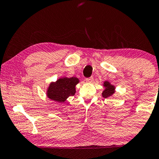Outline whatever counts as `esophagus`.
I'll return each mask as SVG.
<instances>
[{"mask_svg": "<svg viewBox=\"0 0 159 159\" xmlns=\"http://www.w3.org/2000/svg\"><path fill=\"white\" fill-rule=\"evenodd\" d=\"M86 82H88V83H91L93 81V77H90V78H87L85 79Z\"/></svg>", "mask_w": 159, "mask_h": 159, "instance_id": "34e87169", "label": "esophagus"}]
</instances>
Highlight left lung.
<instances>
[{"instance_id":"8db88e82","label":"left lung","mask_w":159,"mask_h":159,"mask_svg":"<svg viewBox=\"0 0 159 159\" xmlns=\"http://www.w3.org/2000/svg\"><path fill=\"white\" fill-rule=\"evenodd\" d=\"M104 87H105V90L102 92V96L104 98L109 97L114 93V87L113 85H111L109 82L105 81L104 83Z\"/></svg>"}]
</instances>
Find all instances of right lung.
Returning a JSON list of instances; mask_svg holds the SVG:
<instances>
[{"mask_svg":"<svg viewBox=\"0 0 159 159\" xmlns=\"http://www.w3.org/2000/svg\"><path fill=\"white\" fill-rule=\"evenodd\" d=\"M79 82L77 78H60L49 85L47 96L52 100L57 102H63L69 96L75 93V86Z\"/></svg>","mask_w":159,"mask_h":159,"instance_id":"add662e5","label":"right lung"}]
</instances>
